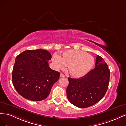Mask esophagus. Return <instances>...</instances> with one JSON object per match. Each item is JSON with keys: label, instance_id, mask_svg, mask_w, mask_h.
Wrapping results in <instances>:
<instances>
[{"label": "esophagus", "instance_id": "esophagus-1", "mask_svg": "<svg viewBox=\"0 0 126 126\" xmlns=\"http://www.w3.org/2000/svg\"><path fill=\"white\" fill-rule=\"evenodd\" d=\"M65 77V75H64V74H63V73L60 74V77Z\"/></svg>", "mask_w": 126, "mask_h": 126}]
</instances>
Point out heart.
I'll return each mask as SVG.
<instances>
[{
    "label": "heart",
    "instance_id": "b5f03b06",
    "mask_svg": "<svg viewBox=\"0 0 126 126\" xmlns=\"http://www.w3.org/2000/svg\"><path fill=\"white\" fill-rule=\"evenodd\" d=\"M53 67L56 70L62 69L68 64V71L74 77H81L88 73L94 64L93 57L85 52L78 50H67L62 54L52 56Z\"/></svg>",
    "mask_w": 126,
    "mask_h": 126
}]
</instances>
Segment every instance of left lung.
I'll use <instances>...</instances> for the list:
<instances>
[{"label": "left lung", "mask_w": 126, "mask_h": 126, "mask_svg": "<svg viewBox=\"0 0 126 126\" xmlns=\"http://www.w3.org/2000/svg\"><path fill=\"white\" fill-rule=\"evenodd\" d=\"M95 67L84 76L68 78L66 94L69 101L79 108L95 105L105 95L108 88L110 71L102 57L96 55Z\"/></svg>", "instance_id": "1"}]
</instances>
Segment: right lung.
Returning a JSON list of instances; mask_svg holds the SVG:
<instances>
[{
	"label": "right lung",
	"mask_w": 126,
	"mask_h": 126,
	"mask_svg": "<svg viewBox=\"0 0 126 126\" xmlns=\"http://www.w3.org/2000/svg\"><path fill=\"white\" fill-rule=\"evenodd\" d=\"M52 56L45 49L27 50L15 59L12 72L14 87L19 94L31 101H39L48 96L60 73L49 67Z\"/></svg>",
	"instance_id": "add662e5"
}]
</instances>
